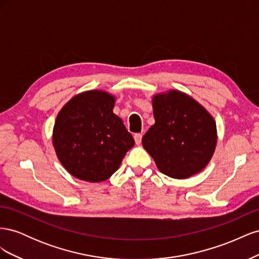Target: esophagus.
Segmentation results:
<instances>
[{
    "mask_svg": "<svg viewBox=\"0 0 259 259\" xmlns=\"http://www.w3.org/2000/svg\"><path fill=\"white\" fill-rule=\"evenodd\" d=\"M142 138H143V135L142 134H135L134 135V139H135V143L136 145H140V143H142Z\"/></svg>",
    "mask_w": 259,
    "mask_h": 259,
    "instance_id": "obj_1",
    "label": "esophagus"
}]
</instances>
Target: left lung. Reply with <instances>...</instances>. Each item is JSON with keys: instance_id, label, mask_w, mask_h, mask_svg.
Wrapping results in <instances>:
<instances>
[{"instance_id": "1", "label": "left lung", "mask_w": 259, "mask_h": 259, "mask_svg": "<svg viewBox=\"0 0 259 259\" xmlns=\"http://www.w3.org/2000/svg\"><path fill=\"white\" fill-rule=\"evenodd\" d=\"M155 123L143 137V146L161 173L176 179L198 174L213 156L216 123L204 108L179 91L152 99Z\"/></svg>"}]
</instances>
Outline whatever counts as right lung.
Segmentation results:
<instances>
[{
    "label": "right lung",
    "mask_w": 259,
    "mask_h": 259,
    "mask_svg": "<svg viewBox=\"0 0 259 259\" xmlns=\"http://www.w3.org/2000/svg\"><path fill=\"white\" fill-rule=\"evenodd\" d=\"M114 96L89 91L74 96L59 111L53 145L72 176L90 183L110 177L135 145L123 121L113 113Z\"/></svg>",
    "instance_id": "1"
}]
</instances>
